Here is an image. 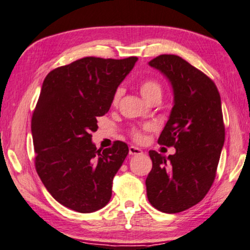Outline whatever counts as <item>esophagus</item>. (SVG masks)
Returning <instances> with one entry per match:
<instances>
[{
	"label": "esophagus",
	"instance_id": "34e87169",
	"mask_svg": "<svg viewBox=\"0 0 250 250\" xmlns=\"http://www.w3.org/2000/svg\"><path fill=\"white\" fill-rule=\"evenodd\" d=\"M128 153L131 155H138V154H142L143 151L139 147H137V146H130V148H128Z\"/></svg>",
	"mask_w": 250,
	"mask_h": 250
}]
</instances>
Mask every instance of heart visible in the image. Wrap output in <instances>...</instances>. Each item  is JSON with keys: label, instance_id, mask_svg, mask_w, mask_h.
Instances as JSON below:
<instances>
[{"label": "heart", "instance_id": "obj_1", "mask_svg": "<svg viewBox=\"0 0 250 250\" xmlns=\"http://www.w3.org/2000/svg\"><path fill=\"white\" fill-rule=\"evenodd\" d=\"M123 89H119L116 91L113 97V102L117 103L119 101L120 97L123 96ZM140 93L144 97L146 102L152 101L153 98H161V86L158 82L153 81V79H148V81H145L144 83L140 85ZM133 137L136 138L137 140H142L143 136L139 131H134L133 132Z\"/></svg>", "mask_w": 250, "mask_h": 250}]
</instances>
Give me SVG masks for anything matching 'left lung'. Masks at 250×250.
Returning <instances> with one entry per match:
<instances>
[{
    "label": "left lung",
    "mask_w": 250,
    "mask_h": 250,
    "mask_svg": "<svg viewBox=\"0 0 250 250\" xmlns=\"http://www.w3.org/2000/svg\"><path fill=\"white\" fill-rule=\"evenodd\" d=\"M148 65L171 84L173 107L158 142L175 153L148 152L147 199L160 212L179 213L200 202L215 178L225 144L221 98L212 79L179 56L160 55Z\"/></svg>",
    "instance_id": "obj_1"
}]
</instances>
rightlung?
<instances>
[{
	"instance_id": "right-lung-1",
	"label": "right lung",
	"mask_w": 250,
	"mask_h": 250,
	"mask_svg": "<svg viewBox=\"0 0 250 250\" xmlns=\"http://www.w3.org/2000/svg\"><path fill=\"white\" fill-rule=\"evenodd\" d=\"M137 57H84L44 79L31 119L37 174L55 200L79 213L106 206L114 175L128 154L124 142L97 149L91 133Z\"/></svg>"
}]
</instances>
